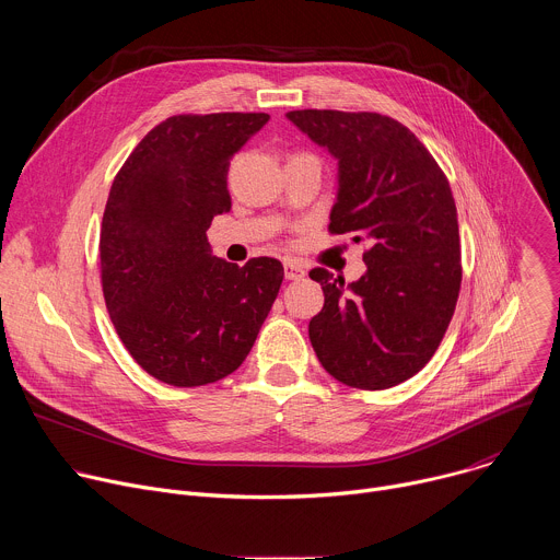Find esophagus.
Here are the masks:
<instances>
[{"mask_svg":"<svg viewBox=\"0 0 560 560\" xmlns=\"http://www.w3.org/2000/svg\"><path fill=\"white\" fill-rule=\"evenodd\" d=\"M283 275H285V279H290V281H299V279L305 277V270H303L301 264L288 259V261L283 264Z\"/></svg>","mask_w":560,"mask_h":560,"instance_id":"1","label":"esophagus"}]
</instances>
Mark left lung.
I'll list each match as a JSON object with an SVG mask.
<instances>
[{
  "label": "left lung",
  "mask_w": 560,
  "mask_h": 560,
  "mask_svg": "<svg viewBox=\"0 0 560 560\" xmlns=\"http://www.w3.org/2000/svg\"><path fill=\"white\" fill-rule=\"evenodd\" d=\"M337 159L330 232L370 244L365 275L346 285L314 268L324 310L307 326L322 365L341 383L385 389L436 352L460 290V242L450 184L410 128L378 113L285 115Z\"/></svg>",
  "instance_id": "obj_1"
}]
</instances>
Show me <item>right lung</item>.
Returning a JSON list of instances; mask_svg holds the SVG:
<instances>
[{"mask_svg": "<svg viewBox=\"0 0 560 560\" xmlns=\"http://www.w3.org/2000/svg\"><path fill=\"white\" fill-rule=\"evenodd\" d=\"M270 115H177L154 126L117 173L104 210L102 288L132 359L177 387L214 383L253 350L283 266L212 255L206 230L230 210L228 166Z\"/></svg>", "mask_w": 560, "mask_h": 560, "instance_id": "add662e5", "label": "right lung"}]
</instances>
